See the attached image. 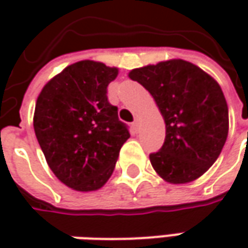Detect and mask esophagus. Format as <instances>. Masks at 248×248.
<instances>
[{
  "instance_id": "obj_1",
  "label": "esophagus",
  "mask_w": 248,
  "mask_h": 248,
  "mask_svg": "<svg viewBox=\"0 0 248 248\" xmlns=\"http://www.w3.org/2000/svg\"><path fill=\"white\" fill-rule=\"evenodd\" d=\"M132 127H134V129H135V131H138L139 129V119L134 120V123H132Z\"/></svg>"
}]
</instances>
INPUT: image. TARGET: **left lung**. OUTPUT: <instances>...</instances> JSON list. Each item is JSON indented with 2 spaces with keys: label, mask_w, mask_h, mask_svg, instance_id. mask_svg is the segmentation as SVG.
<instances>
[{
  "label": "left lung",
  "mask_w": 248,
  "mask_h": 248,
  "mask_svg": "<svg viewBox=\"0 0 248 248\" xmlns=\"http://www.w3.org/2000/svg\"><path fill=\"white\" fill-rule=\"evenodd\" d=\"M129 78L150 92L166 123L163 146L149 156L156 172L170 184L203 175L219 156L229 129L228 105L218 82L182 59L134 69Z\"/></svg>",
  "instance_id": "obj_1"
}]
</instances>
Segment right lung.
<instances>
[{
  "label": "right lung",
  "instance_id": "right-lung-1",
  "mask_svg": "<svg viewBox=\"0 0 248 248\" xmlns=\"http://www.w3.org/2000/svg\"><path fill=\"white\" fill-rule=\"evenodd\" d=\"M117 73L100 62L73 63L38 95L33 123L37 140L56 178L76 190L105 185L129 138L127 124L108 99Z\"/></svg>",
  "mask_w": 248,
  "mask_h": 248
}]
</instances>
